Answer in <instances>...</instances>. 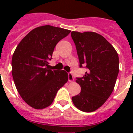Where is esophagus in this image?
Returning <instances> with one entry per match:
<instances>
[{
    "mask_svg": "<svg viewBox=\"0 0 133 133\" xmlns=\"http://www.w3.org/2000/svg\"><path fill=\"white\" fill-rule=\"evenodd\" d=\"M68 81H74V77H73L72 74L71 72L68 73Z\"/></svg>",
    "mask_w": 133,
    "mask_h": 133,
    "instance_id": "1",
    "label": "esophagus"
}]
</instances>
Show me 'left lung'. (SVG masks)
<instances>
[{"label":"left lung","instance_id":"obj_1","mask_svg":"<svg viewBox=\"0 0 133 133\" xmlns=\"http://www.w3.org/2000/svg\"><path fill=\"white\" fill-rule=\"evenodd\" d=\"M79 59V67L88 72L76 82L81 92L72 97L74 105L81 111H95L105 103L115 88L119 73V56L115 49L96 32H71Z\"/></svg>","mask_w":133,"mask_h":133}]
</instances>
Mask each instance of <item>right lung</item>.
Segmentation results:
<instances>
[{
    "label": "right lung",
    "mask_w": 133,
    "mask_h": 133,
    "mask_svg": "<svg viewBox=\"0 0 133 133\" xmlns=\"http://www.w3.org/2000/svg\"><path fill=\"white\" fill-rule=\"evenodd\" d=\"M71 31L51 25L38 27L24 37L14 52L11 74L18 92L28 105L43 109L52 104L68 80L64 70L50 68L56 45Z\"/></svg>",
    "instance_id": "obj_1"
}]
</instances>
